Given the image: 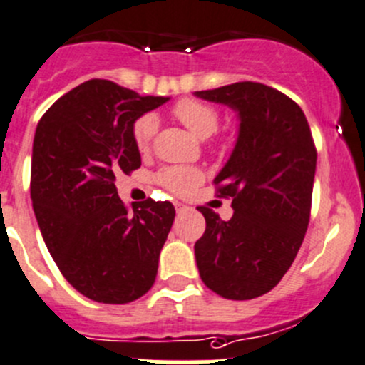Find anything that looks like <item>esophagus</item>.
<instances>
[{
    "label": "esophagus",
    "instance_id": "1",
    "mask_svg": "<svg viewBox=\"0 0 365 365\" xmlns=\"http://www.w3.org/2000/svg\"><path fill=\"white\" fill-rule=\"evenodd\" d=\"M186 210H188V207H186L185 206V204H180V202H175V211H177V213H185V211Z\"/></svg>",
    "mask_w": 365,
    "mask_h": 365
}]
</instances>
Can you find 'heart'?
<instances>
[{"label":"heart","instance_id":"b5f03b06","mask_svg":"<svg viewBox=\"0 0 365 365\" xmlns=\"http://www.w3.org/2000/svg\"><path fill=\"white\" fill-rule=\"evenodd\" d=\"M173 116L182 121L200 140L213 136L217 133L218 121H220L215 107L195 98L179 100L173 106ZM158 125L159 120L154 113H145L136 118V121L133 123V141L138 150L145 152L150 148L152 140L158 133ZM200 179L202 175L193 166H166V168L159 170L155 175L159 185L175 195H185V193L192 192L199 185Z\"/></svg>","mask_w":365,"mask_h":365}]
</instances>
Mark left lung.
Returning a JSON list of instances; mask_svg holds the SVG:
<instances>
[{
    "label": "left lung",
    "instance_id": "left-lung-1",
    "mask_svg": "<svg viewBox=\"0 0 365 365\" xmlns=\"http://www.w3.org/2000/svg\"><path fill=\"white\" fill-rule=\"evenodd\" d=\"M195 96L224 103L240 118L237 145L215 177L218 197H231L222 220L200 206L206 231L195 244L200 279L225 299H255L290 269L307 232L314 190V138L301 107L277 89L237 82Z\"/></svg>",
    "mask_w": 365,
    "mask_h": 365
}]
</instances>
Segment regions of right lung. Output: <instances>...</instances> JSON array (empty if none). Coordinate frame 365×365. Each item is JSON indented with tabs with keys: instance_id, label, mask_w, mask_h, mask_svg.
Listing matches in <instances>:
<instances>
[{
	"instance_id": "obj_1",
	"label": "right lung",
	"mask_w": 365,
	"mask_h": 365,
	"mask_svg": "<svg viewBox=\"0 0 365 365\" xmlns=\"http://www.w3.org/2000/svg\"><path fill=\"white\" fill-rule=\"evenodd\" d=\"M168 100L93 78L61 96L37 123L34 213L62 276L96 303H130L155 281L175 210L147 199L128 211L114 182L141 166L136 118Z\"/></svg>"
}]
</instances>
